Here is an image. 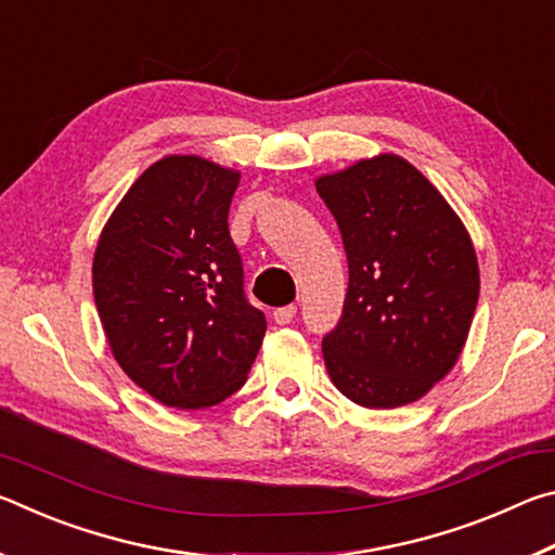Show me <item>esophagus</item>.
<instances>
[{
  "instance_id": "esophagus-1",
  "label": "esophagus",
  "mask_w": 555,
  "mask_h": 555,
  "mask_svg": "<svg viewBox=\"0 0 555 555\" xmlns=\"http://www.w3.org/2000/svg\"><path fill=\"white\" fill-rule=\"evenodd\" d=\"M294 318H296V306H284V308H276V311H274V321L279 325L294 323Z\"/></svg>"
}]
</instances>
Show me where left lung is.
I'll return each instance as SVG.
<instances>
[{
  "label": "left lung",
  "instance_id": "8db88e82",
  "mask_svg": "<svg viewBox=\"0 0 555 555\" xmlns=\"http://www.w3.org/2000/svg\"><path fill=\"white\" fill-rule=\"evenodd\" d=\"M350 269L343 315L323 337L327 374L364 409H397L453 370L480 271L453 208L409 162L384 154L315 181Z\"/></svg>",
  "mask_w": 555,
  "mask_h": 555
}]
</instances>
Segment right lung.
Listing matches in <instances>:
<instances>
[{
    "mask_svg": "<svg viewBox=\"0 0 555 555\" xmlns=\"http://www.w3.org/2000/svg\"><path fill=\"white\" fill-rule=\"evenodd\" d=\"M240 173L166 156L137 178L100 234L92 291L112 354L173 409L232 397L255 364L267 318L244 294L230 237Z\"/></svg>",
    "mask_w": 555,
    "mask_h": 555,
    "instance_id": "add662e5",
    "label": "right lung"
}]
</instances>
